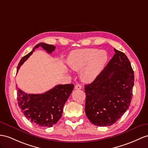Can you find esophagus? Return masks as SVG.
<instances>
[{
	"mask_svg": "<svg viewBox=\"0 0 148 148\" xmlns=\"http://www.w3.org/2000/svg\"><path fill=\"white\" fill-rule=\"evenodd\" d=\"M74 88H75V89H82V86L81 84H77L75 86Z\"/></svg>",
	"mask_w": 148,
	"mask_h": 148,
	"instance_id": "1",
	"label": "esophagus"
}]
</instances>
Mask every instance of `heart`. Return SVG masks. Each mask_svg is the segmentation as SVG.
Returning a JSON list of instances; mask_svg holds the SVG:
<instances>
[{
	"instance_id": "1",
	"label": "heart",
	"mask_w": 148,
	"mask_h": 148,
	"mask_svg": "<svg viewBox=\"0 0 148 148\" xmlns=\"http://www.w3.org/2000/svg\"><path fill=\"white\" fill-rule=\"evenodd\" d=\"M108 60V53L96 49H81L71 52L67 58L72 70L81 72L82 81L91 82L103 70Z\"/></svg>"
}]
</instances>
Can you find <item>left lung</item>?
Listing matches in <instances>:
<instances>
[{"label": "left lung", "instance_id": "left-lung-1", "mask_svg": "<svg viewBox=\"0 0 148 148\" xmlns=\"http://www.w3.org/2000/svg\"><path fill=\"white\" fill-rule=\"evenodd\" d=\"M115 54L92 82L85 85L86 116L97 126H109L130 107L134 75L130 60L114 49Z\"/></svg>", "mask_w": 148, "mask_h": 148}]
</instances>
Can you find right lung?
Here are the masks:
<instances>
[{
    "mask_svg": "<svg viewBox=\"0 0 148 148\" xmlns=\"http://www.w3.org/2000/svg\"><path fill=\"white\" fill-rule=\"evenodd\" d=\"M42 47L49 54L55 50L56 47L40 42L32 51L21 59L17 70L31 56L36 49ZM18 105L27 119L39 127H52L62 116L64 106L74 89L72 84L57 85L43 94H27L17 88Z\"/></svg>",
    "mask_w": 148,
    "mask_h": 148,
    "instance_id": "obj_1",
    "label": "right lung"
}]
</instances>
